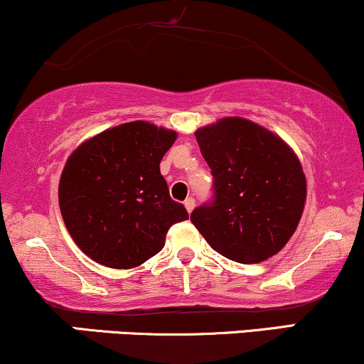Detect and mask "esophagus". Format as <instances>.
I'll list each match as a JSON object with an SVG mask.
<instances>
[{
    "instance_id": "esophagus-1",
    "label": "esophagus",
    "mask_w": 364,
    "mask_h": 364,
    "mask_svg": "<svg viewBox=\"0 0 364 364\" xmlns=\"http://www.w3.org/2000/svg\"><path fill=\"white\" fill-rule=\"evenodd\" d=\"M183 206H186L187 213H191L192 209H194V206H196V199L194 198H187L186 200H183Z\"/></svg>"
}]
</instances>
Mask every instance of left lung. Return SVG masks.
<instances>
[{
    "label": "left lung",
    "instance_id": "left-lung-1",
    "mask_svg": "<svg viewBox=\"0 0 364 364\" xmlns=\"http://www.w3.org/2000/svg\"><path fill=\"white\" fill-rule=\"evenodd\" d=\"M211 168L213 198L191 213L209 245L226 259L262 262L291 238L306 199L300 160L259 124L226 117L196 131Z\"/></svg>",
    "mask_w": 364,
    "mask_h": 364
}]
</instances>
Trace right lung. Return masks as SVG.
<instances>
[{
  "mask_svg": "<svg viewBox=\"0 0 364 364\" xmlns=\"http://www.w3.org/2000/svg\"><path fill=\"white\" fill-rule=\"evenodd\" d=\"M177 132L134 121L85 141L64 165L59 208L90 259L131 269L164 249L170 226L187 220L170 198L160 161Z\"/></svg>",
  "mask_w": 364,
  "mask_h": 364,
  "instance_id": "add662e5",
  "label": "right lung"
}]
</instances>
